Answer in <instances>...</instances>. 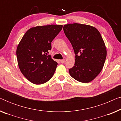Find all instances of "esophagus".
<instances>
[{"instance_id": "34e87169", "label": "esophagus", "mask_w": 121, "mask_h": 121, "mask_svg": "<svg viewBox=\"0 0 121 121\" xmlns=\"http://www.w3.org/2000/svg\"><path fill=\"white\" fill-rule=\"evenodd\" d=\"M61 63H64L65 62V59H61V60H59Z\"/></svg>"}]
</instances>
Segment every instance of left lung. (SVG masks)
Instances as JSON below:
<instances>
[{
    "instance_id": "obj_1",
    "label": "left lung",
    "mask_w": 121,
    "mask_h": 121,
    "mask_svg": "<svg viewBox=\"0 0 121 121\" xmlns=\"http://www.w3.org/2000/svg\"><path fill=\"white\" fill-rule=\"evenodd\" d=\"M63 30L75 54L71 77L79 82L93 80L103 68L107 51L100 33L93 26L74 23L64 25Z\"/></svg>"
}]
</instances>
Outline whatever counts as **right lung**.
Here are the masks:
<instances>
[{
    "label": "right lung",
    "mask_w": 121,
    "mask_h": 121,
    "mask_svg": "<svg viewBox=\"0 0 121 121\" xmlns=\"http://www.w3.org/2000/svg\"><path fill=\"white\" fill-rule=\"evenodd\" d=\"M62 25L38 26L26 31L16 49L18 65L27 80L39 85L53 77L58 63L47 56L51 42L62 30Z\"/></svg>",
    "instance_id": "right-lung-1"
}]
</instances>
